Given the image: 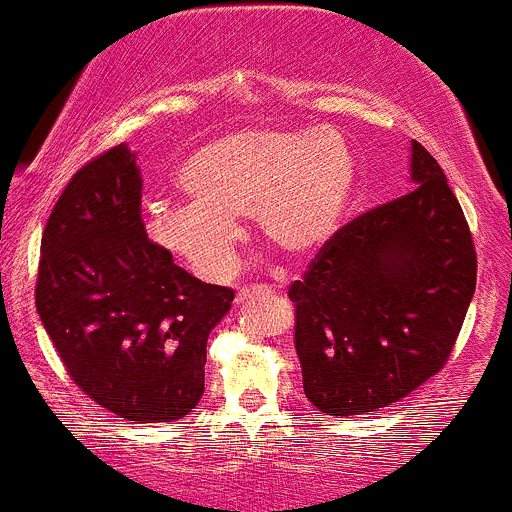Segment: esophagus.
Listing matches in <instances>:
<instances>
[{
    "mask_svg": "<svg viewBox=\"0 0 512 512\" xmlns=\"http://www.w3.org/2000/svg\"><path fill=\"white\" fill-rule=\"evenodd\" d=\"M260 295H270V287L267 285H257V287H240L237 290V305H245V302L255 300Z\"/></svg>",
    "mask_w": 512,
    "mask_h": 512,
    "instance_id": "1",
    "label": "esophagus"
}]
</instances>
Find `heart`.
Here are the masks:
<instances>
[{
  "mask_svg": "<svg viewBox=\"0 0 512 512\" xmlns=\"http://www.w3.org/2000/svg\"><path fill=\"white\" fill-rule=\"evenodd\" d=\"M190 202H157L147 232L197 277L220 282L235 267L252 217L260 235L287 257L320 250L355 187V157L335 130L250 127L207 142L180 170Z\"/></svg>",
  "mask_w": 512,
  "mask_h": 512,
  "instance_id": "b5f03b06",
  "label": "heart"
}]
</instances>
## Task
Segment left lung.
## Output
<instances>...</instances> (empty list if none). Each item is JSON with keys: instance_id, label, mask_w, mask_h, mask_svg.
I'll return each instance as SVG.
<instances>
[{"instance_id": "8db88e82", "label": "left lung", "mask_w": 512, "mask_h": 512, "mask_svg": "<svg viewBox=\"0 0 512 512\" xmlns=\"http://www.w3.org/2000/svg\"><path fill=\"white\" fill-rule=\"evenodd\" d=\"M415 187L342 225L290 285L302 388L337 418L375 413L438 375L475 292L478 255L438 160Z\"/></svg>"}]
</instances>
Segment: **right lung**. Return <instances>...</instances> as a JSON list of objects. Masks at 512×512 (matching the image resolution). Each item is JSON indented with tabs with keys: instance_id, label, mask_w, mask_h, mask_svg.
Returning a JSON list of instances; mask_svg holds the SVG:
<instances>
[{
	"instance_id": "right-lung-1",
	"label": "right lung",
	"mask_w": 512,
	"mask_h": 512,
	"mask_svg": "<svg viewBox=\"0 0 512 512\" xmlns=\"http://www.w3.org/2000/svg\"><path fill=\"white\" fill-rule=\"evenodd\" d=\"M235 290L177 267L147 237L127 145L79 167L42 232L34 302L72 382L132 423H175L205 393L210 330Z\"/></svg>"
}]
</instances>
